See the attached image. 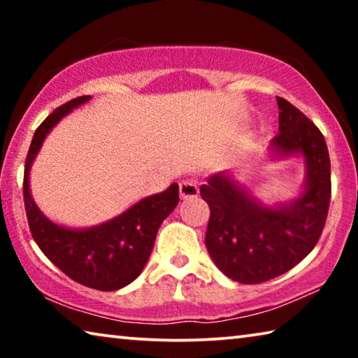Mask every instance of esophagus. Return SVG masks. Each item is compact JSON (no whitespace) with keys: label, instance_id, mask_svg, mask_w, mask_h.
Returning a JSON list of instances; mask_svg holds the SVG:
<instances>
[{"label":"esophagus","instance_id":"34e87169","mask_svg":"<svg viewBox=\"0 0 358 358\" xmlns=\"http://www.w3.org/2000/svg\"><path fill=\"white\" fill-rule=\"evenodd\" d=\"M181 199H196L199 196V183L194 180H185L180 183Z\"/></svg>","mask_w":358,"mask_h":358}]
</instances>
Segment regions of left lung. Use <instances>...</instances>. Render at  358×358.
<instances>
[{
    "mask_svg": "<svg viewBox=\"0 0 358 358\" xmlns=\"http://www.w3.org/2000/svg\"><path fill=\"white\" fill-rule=\"evenodd\" d=\"M276 101L280 132L271 148L305 156V192L290 205L266 208L226 173L211 175L201 186L210 207L205 245L217 268L241 284L270 281L294 268L317 245L329 215L331 173L322 132L289 101Z\"/></svg>",
    "mask_w": 358,
    "mask_h": 358,
    "instance_id": "1",
    "label": "left lung"
}]
</instances>
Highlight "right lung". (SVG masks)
Segmentation results:
<instances>
[{"mask_svg": "<svg viewBox=\"0 0 358 358\" xmlns=\"http://www.w3.org/2000/svg\"><path fill=\"white\" fill-rule=\"evenodd\" d=\"M90 98L78 96L59 106L36 129L25 161L23 201L29 230L47 259L82 286L108 292L128 286L141 275L153 251L159 226L178 205L180 189L173 183L164 192L143 199L112 221L85 230L57 226L41 213L29 194V169L47 132Z\"/></svg>", "mask_w": 358, "mask_h": 358, "instance_id": "right-lung-1", "label": "right lung"}]
</instances>
